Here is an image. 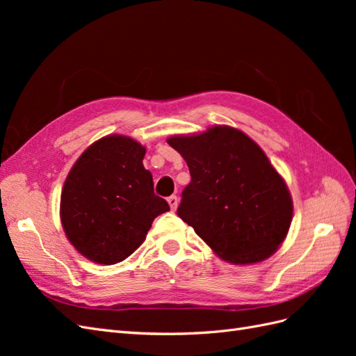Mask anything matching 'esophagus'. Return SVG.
I'll return each instance as SVG.
<instances>
[{"mask_svg": "<svg viewBox=\"0 0 356 356\" xmlns=\"http://www.w3.org/2000/svg\"><path fill=\"white\" fill-rule=\"evenodd\" d=\"M168 203H169L170 209H172V211H175V209H177V207H178V197H177V196H170V197H168Z\"/></svg>", "mask_w": 356, "mask_h": 356, "instance_id": "obj_1", "label": "esophagus"}]
</instances>
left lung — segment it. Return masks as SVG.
I'll return each mask as SVG.
<instances>
[{
	"label": "left lung",
	"instance_id": "8db88e82",
	"mask_svg": "<svg viewBox=\"0 0 356 356\" xmlns=\"http://www.w3.org/2000/svg\"><path fill=\"white\" fill-rule=\"evenodd\" d=\"M168 144L191 175L178 217L225 261L252 264L270 257L289 230L293 199L263 149L230 126L172 136Z\"/></svg>",
	"mask_w": 356,
	"mask_h": 356
}]
</instances>
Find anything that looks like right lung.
<instances>
[{
	"mask_svg": "<svg viewBox=\"0 0 356 356\" xmlns=\"http://www.w3.org/2000/svg\"><path fill=\"white\" fill-rule=\"evenodd\" d=\"M144 156L135 139L110 135L93 143L70 170L60 196L62 227L90 261H123L145 241L157 215L169 211L154 195Z\"/></svg>",
	"mask_w": 356,
	"mask_h": 356,
	"instance_id": "add662e5",
	"label": "right lung"
}]
</instances>
